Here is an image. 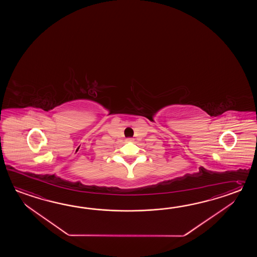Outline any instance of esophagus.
Segmentation results:
<instances>
[{
    "instance_id": "esophagus-1",
    "label": "esophagus",
    "mask_w": 257,
    "mask_h": 257,
    "mask_svg": "<svg viewBox=\"0 0 257 257\" xmlns=\"http://www.w3.org/2000/svg\"><path fill=\"white\" fill-rule=\"evenodd\" d=\"M126 141L127 142H133V141H134V140H133V139H132V138H127V139H126Z\"/></svg>"
}]
</instances>
